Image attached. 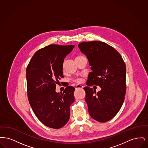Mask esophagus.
<instances>
[{
    "label": "esophagus",
    "mask_w": 148,
    "mask_h": 148,
    "mask_svg": "<svg viewBox=\"0 0 148 148\" xmlns=\"http://www.w3.org/2000/svg\"><path fill=\"white\" fill-rule=\"evenodd\" d=\"M83 86L82 85L77 84L75 86V89H83Z\"/></svg>",
    "instance_id": "1"
}]
</instances>
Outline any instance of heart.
Returning a JSON list of instances; mask_svg holds the SVG:
<instances>
[{
  "mask_svg": "<svg viewBox=\"0 0 148 148\" xmlns=\"http://www.w3.org/2000/svg\"><path fill=\"white\" fill-rule=\"evenodd\" d=\"M75 82H77L78 83H82L83 81V79L82 77H77V78H75Z\"/></svg>",
  "mask_w": 148,
  "mask_h": 148,
  "instance_id": "heart-1",
  "label": "heart"
}]
</instances>
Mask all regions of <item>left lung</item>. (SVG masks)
<instances>
[{
    "instance_id": "obj_1",
    "label": "left lung",
    "mask_w": 148,
    "mask_h": 148,
    "mask_svg": "<svg viewBox=\"0 0 148 148\" xmlns=\"http://www.w3.org/2000/svg\"><path fill=\"white\" fill-rule=\"evenodd\" d=\"M78 47L91 66L88 86L99 85L97 92L84 88L89 115L101 123L113 118L123 104L126 92V66L119 53L110 45L99 41L80 42Z\"/></svg>"
}]
</instances>
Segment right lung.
I'll list each match as a JSON object with an SVG mask.
<instances>
[{
    "instance_id": "add662e5",
    "label": "right lung",
    "mask_w": 148,
    "mask_h": 148,
    "mask_svg": "<svg viewBox=\"0 0 148 148\" xmlns=\"http://www.w3.org/2000/svg\"><path fill=\"white\" fill-rule=\"evenodd\" d=\"M74 45L51 44L38 50L27 68L29 102L43 124L53 129L64 127L70 118V106L74 101L75 88L68 86L63 92H56L63 75L64 58Z\"/></svg>"
}]
</instances>
